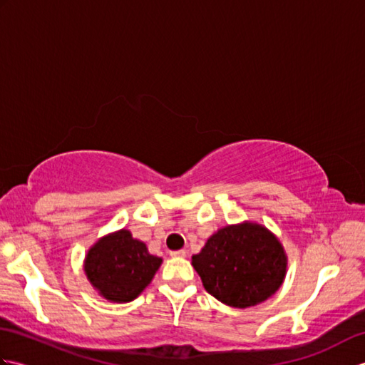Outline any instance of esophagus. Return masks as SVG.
<instances>
[{
	"label": "esophagus",
	"mask_w": 365,
	"mask_h": 365,
	"mask_svg": "<svg viewBox=\"0 0 365 365\" xmlns=\"http://www.w3.org/2000/svg\"><path fill=\"white\" fill-rule=\"evenodd\" d=\"M170 255H173V257L183 259V257H187V251H185V250H180V251H173V252H170Z\"/></svg>",
	"instance_id": "esophagus-1"
}]
</instances>
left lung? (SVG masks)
Here are the masks:
<instances>
[{"instance_id":"1","label":"left lung","mask_w":365,"mask_h":365,"mask_svg":"<svg viewBox=\"0 0 365 365\" xmlns=\"http://www.w3.org/2000/svg\"><path fill=\"white\" fill-rule=\"evenodd\" d=\"M287 262L277 237L252 221L218 229L191 257L204 289L238 309L257 306L273 297L285 279Z\"/></svg>"}]
</instances>
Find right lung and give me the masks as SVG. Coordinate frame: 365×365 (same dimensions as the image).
I'll use <instances>...</instances> for the list:
<instances>
[{"label":"right lung","instance_id":"right-lung-1","mask_svg":"<svg viewBox=\"0 0 365 365\" xmlns=\"http://www.w3.org/2000/svg\"><path fill=\"white\" fill-rule=\"evenodd\" d=\"M163 259L147 250L131 232H111L89 247L84 274L100 297L110 302H130L143 293L157 273Z\"/></svg>","mask_w":365,"mask_h":365}]
</instances>
